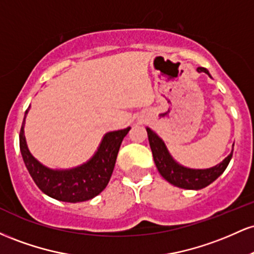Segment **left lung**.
<instances>
[{
    "label": "left lung",
    "mask_w": 254,
    "mask_h": 254,
    "mask_svg": "<svg viewBox=\"0 0 254 254\" xmlns=\"http://www.w3.org/2000/svg\"><path fill=\"white\" fill-rule=\"evenodd\" d=\"M197 71L205 72L211 77L208 69L202 68V66H198ZM145 129H147L148 139H149L150 149L153 153L154 162H155L157 171L164 177V179L171 183L172 185L177 186V188L185 189V190H200V189L206 188L223 173L233 156L232 149V153L222 162L214 166V167L205 168V170H194V168L185 167V166L178 164L172 157L165 142L153 130L149 127H145ZM233 147H234V144H233Z\"/></svg>",
    "instance_id": "1"
}]
</instances>
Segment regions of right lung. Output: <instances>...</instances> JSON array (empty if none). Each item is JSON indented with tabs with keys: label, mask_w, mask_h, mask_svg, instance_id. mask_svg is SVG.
<instances>
[{
	"label": "right lung",
	"mask_w": 254,
	"mask_h": 254,
	"mask_svg": "<svg viewBox=\"0 0 254 254\" xmlns=\"http://www.w3.org/2000/svg\"><path fill=\"white\" fill-rule=\"evenodd\" d=\"M30 107L20 130V151L38 188L49 197L68 203L84 202L98 196L110 182L122 141L131 127L105 133L94 155L84 164L68 170H52L40 164L26 143L24 127Z\"/></svg>",
	"instance_id": "1"
}]
</instances>
